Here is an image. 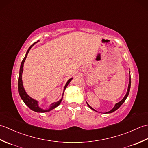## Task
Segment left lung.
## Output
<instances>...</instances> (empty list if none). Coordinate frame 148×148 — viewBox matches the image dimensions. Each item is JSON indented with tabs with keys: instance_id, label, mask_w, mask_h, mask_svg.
<instances>
[{
	"instance_id": "1",
	"label": "left lung",
	"mask_w": 148,
	"mask_h": 148,
	"mask_svg": "<svg viewBox=\"0 0 148 148\" xmlns=\"http://www.w3.org/2000/svg\"><path fill=\"white\" fill-rule=\"evenodd\" d=\"M129 84H128V90H127V93H126V95H125V97H124V98L120 102H118V103H116V104H115V106H114V108H113L111 111H108V112H107L106 113H111V112H114V111H115L116 110H117L119 107H120L123 103V102L125 101V100L127 99V97H128V94H129V92H130V86H131V78H130H130H129ZM86 103H87V105L88 106V107L89 108L91 109H92V110H93V111H95V109H94L93 108H92V107H91L88 103L87 102H86Z\"/></svg>"
}]
</instances>
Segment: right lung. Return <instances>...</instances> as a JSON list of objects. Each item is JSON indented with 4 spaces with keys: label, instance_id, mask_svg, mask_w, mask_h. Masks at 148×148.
<instances>
[{
    "label": "right lung",
    "instance_id": "right-lung-1",
    "mask_svg": "<svg viewBox=\"0 0 148 148\" xmlns=\"http://www.w3.org/2000/svg\"><path fill=\"white\" fill-rule=\"evenodd\" d=\"M39 41V40H38ZM37 41V42H38ZM36 42H34L33 45H31L30 46V48L28 49L26 53V55L25 56V57L23 58V60L21 62V66H20V73H19V79H18V92H19V94H20V96L21 98V99L23 100V101L24 102V103H25V104L29 107V108L31 109L32 110V111H35V112H48L50 111L51 110L55 109L56 107L60 105V103H61L62 100V98L63 97H62V99L59 100V101L56 102H54L51 103V105L49 106V108L48 109H42L40 108L38 104V102L37 101V100L33 99L32 98H31V97L28 95V94L26 93L25 90L23 86V81H22V73H23V64H24V62L25 61V59L27 56L28 53H29L30 49H31V48L35 45ZM72 79V78H71V79H69L67 83H66L65 86L64 87V92H63V95H64V91L65 90L66 88H67V85L69 84V83L71 82V81Z\"/></svg>",
    "mask_w": 148,
    "mask_h": 148
}]
</instances>
